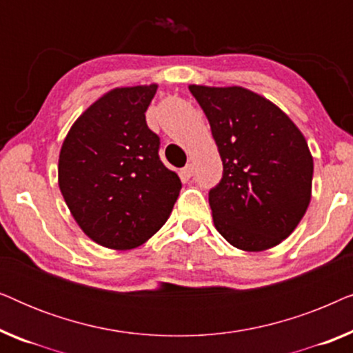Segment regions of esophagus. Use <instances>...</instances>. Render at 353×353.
<instances>
[{"label": "esophagus", "mask_w": 353, "mask_h": 353, "mask_svg": "<svg viewBox=\"0 0 353 353\" xmlns=\"http://www.w3.org/2000/svg\"><path fill=\"white\" fill-rule=\"evenodd\" d=\"M192 170H194V168H192L191 163H188V165H186L185 168H181L180 175H181L183 180H190V178L192 176Z\"/></svg>", "instance_id": "34e87169"}]
</instances>
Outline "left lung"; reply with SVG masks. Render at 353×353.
I'll list each match as a JSON object with an SVG mask.
<instances>
[{
	"label": "left lung",
	"mask_w": 353,
	"mask_h": 353,
	"mask_svg": "<svg viewBox=\"0 0 353 353\" xmlns=\"http://www.w3.org/2000/svg\"><path fill=\"white\" fill-rule=\"evenodd\" d=\"M223 162L209 192L214 225L248 252L274 248L296 230L312 197L313 157L296 123L243 86L190 85Z\"/></svg>",
	"instance_id": "1"
}]
</instances>
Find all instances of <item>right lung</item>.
<instances>
[{"label": "right lung", "mask_w": 353, "mask_h": 353, "mask_svg": "<svg viewBox=\"0 0 353 353\" xmlns=\"http://www.w3.org/2000/svg\"><path fill=\"white\" fill-rule=\"evenodd\" d=\"M156 91V83L108 91L62 143L59 190L83 233L108 249L146 243L180 194V178L159 159L161 139L144 115Z\"/></svg>", "instance_id": "add662e5"}]
</instances>
